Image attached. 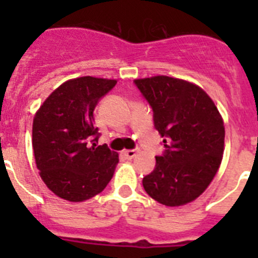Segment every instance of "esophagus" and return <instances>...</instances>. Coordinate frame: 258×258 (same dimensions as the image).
<instances>
[{
    "label": "esophagus",
    "mask_w": 258,
    "mask_h": 258,
    "mask_svg": "<svg viewBox=\"0 0 258 258\" xmlns=\"http://www.w3.org/2000/svg\"><path fill=\"white\" fill-rule=\"evenodd\" d=\"M137 154H138L137 150H125V151H122V155L125 156V159H129V160L133 159V157H136Z\"/></svg>",
    "instance_id": "esophagus-1"
}]
</instances>
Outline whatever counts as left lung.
<instances>
[{"label": "left lung", "instance_id": "1", "mask_svg": "<svg viewBox=\"0 0 258 258\" xmlns=\"http://www.w3.org/2000/svg\"><path fill=\"white\" fill-rule=\"evenodd\" d=\"M154 109L165 151L142 183L152 199L179 207L199 198L222 161L225 125L212 98L197 84L169 76L136 79Z\"/></svg>", "mask_w": 258, "mask_h": 258}]
</instances>
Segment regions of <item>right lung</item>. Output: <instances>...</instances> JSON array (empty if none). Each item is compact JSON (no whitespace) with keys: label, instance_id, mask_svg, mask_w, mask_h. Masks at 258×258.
Returning <instances> with one entry per match:
<instances>
[{"label":"right lung","instance_id":"right-lung-1","mask_svg":"<svg viewBox=\"0 0 258 258\" xmlns=\"http://www.w3.org/2000/svg\"><path fill=\"white\" fill-rule=\"evenodd\" d=\"M116 80L84 76L54 90L37 109L32 146L40 177L56 197L72 203L101 194L112 178L118 154L97 146L94 108Z\"/></svg>","mask_w":258,"mask_h":258}]
</instances>
